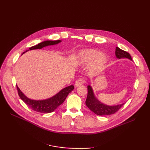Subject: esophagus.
Returning a JSON list of instances; mask_svg holds the SVG:
<instances>
[{
  "instance_id": "esophagus-1",
  "label": "esophagus",
  "mask_w": 150,
  "mask_h": 150,
  "mask_svg": "<svg viewBox=\"0 0 150 150\" xmlns=\"http://www.w3.org/2000/svg\"><path fill=\"white\" fill-rule=\"evenodd\" d=\"M85 83H86V81L83 78H80V79H78V80L76 81L75 86H81V85H83Z\"/></svg>"
}]
</instances>
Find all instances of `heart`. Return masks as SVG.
<instances>
[{"label": "heart", "mask_w": 150, "mask_h": 150, "mask_svg": "<svg viewBox=\"0 0 150 150\" xmlns=\"http://www.w3.org/2000/svg\"><path fill=\"white\" fill-rule=\"evenodd\" d=\"M79 60L83 64H89L92 63L90 68V72L92 74H96L101 71L105 66L107 58L100 51L96 49H85L80 52Z\"/></svg>", "instance_id": "b5f03b06"}]
</instances>
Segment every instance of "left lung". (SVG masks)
<instances>
[{
    "label": "left lung",
    "instance_id": "left-lung-1",
    "mask_svg": "<svg viewBox=\"0 0 150 150\" xmlns=\"http://www.w3.org/2000/svg\"><path fill=\"white\" fill-rule=\"evenodd\" d=\"M115 53L117 58L121 59L122 57H126L129 59L130 60H132V58L128 52H126L119 47H116ZM124 104L125 103H122L120 105L112 106L105 105L96 99L94 96L91 87L90 86H88V96L86 100V104L91 111L97 115L104 116L115 114L124 105Z\"/></svg>",
    "mask_w": 150,
    "mask_h": 150
}]
</instances>
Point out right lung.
Here are the masks:
<instances>
[{
  "label": "right lung",
  "instance_id": "1",
  "mask_svg": "<svg viewBox=\"0 0 150 150\" xmlns=\"http://www.w3.org/2000/svg\"><path fill=\"white\" fill-rule=\"evenodd\" d=\"M61 42L60 40H46L38 44L36 46H33L29 48V50L33 49H41L44 47L47 46H51V45L57 44ZM28 50V51H29ZM28 51H26L27 52ZM25 52H24L25 53ZM17 89L18 91V94L27 105H28L32 110L37 111L39 112L42 113H49L53 112L54 110H56L58 106H59L61 104L64 103L67 95L69 94L72 90L74 89V86H69L68 87H66L62 89L59 93H58L55 96L47 99L45 100H40V101H36L33 100V99H29L27 98L25 95L21 92L20 89L18 88L17 86Z\"/></svg>",
  "mask_w": 150,
  "mask_h": 150
}]
</instances>
